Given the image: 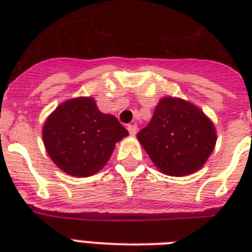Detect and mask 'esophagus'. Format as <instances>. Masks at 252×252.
<instances>
[{"instance_id":"esophagus-1","label":"esophagus","mask_w":252,"mask_h":252,"mask_svg":"<svg viewBox=\"0 0 252 252\" xmlns=\"http://www.w3.org/2000/svg\"><path fill=\"white\" fill-rule=\"evenodd\" d=\"M126 128H128V132H129L131 135H136V132H137L136 124H129V126H126Z\"/></svg>"}]
</instances>
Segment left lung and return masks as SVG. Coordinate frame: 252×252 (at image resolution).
<instances>
[{"label": "left lung", "mask_w": 252, "mask_h": 252, "mask_svg": "<svg viewBox=\"0 0 252 252\" xmlns=\"http://www.w3.org/2000/svg\"><path fill=\"white\" fill-rule=\"evenodd\" d=\"M137 139L162 173L182 177L202 167L216 144L211 120L180 98L160 99Z\"/></svg>", "instance_id": "8db88e82"}]
</instances>
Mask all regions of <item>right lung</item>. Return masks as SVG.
I'll use <instances>...</instances> for the list:
<instances>
[{
    "label": "right lung",
    "instance_id": "right-lung-1",
    "mask_svg": "<svg viewBox=\"0 0 252 252\" xmlns=\"http://www.w3.org/2000/svg\"><path fill=\"white\" fill-rule=\"evenodd\" d=\"M126 135L115 116L101 113L90 97L61 104L43 126V142L52 162L75 177L102 169L116 143Z\"/></svg>",
    "mask_w": 252,
    "mask_h": 252
}]
</instances>
